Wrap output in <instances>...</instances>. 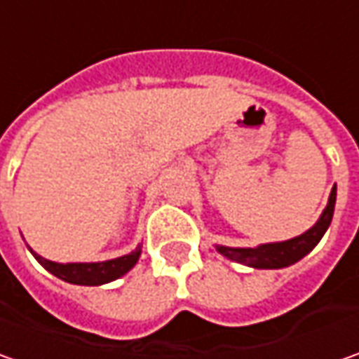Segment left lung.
<instances>
[{"instance_id": "left-lung-1", "label": "left lung", "mask_w": 359, "mask_h": 359, "mask_svg": "<svg viewBox=\"0 0 359 359\" xmlns=\"http://www.w3.org/2000/svg\"><path fill=\"white\" fill-rule=\"evenodd\" d=\"M336 208V186L332 187L327 205L324 208L318 222L302 236H296L292 240L271 241V243H259L255 248H229V245H215V250L224 257L231 262H238L243 266H250L255 269H282L287 266H294L302 257L310 254L311 250L320 243L324 233L332 224Z\"/></svg>"}]
</instances>
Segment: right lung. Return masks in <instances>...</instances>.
I'll return each instance as SVG.
<instances>
[{
	"label": "right lung",
	"mask_w": 359,
	"mask_h": 359,
	"mask_svg": "<svg viewBox=\"0 0 359 359\" xmlns=\"http://www.w3.org/2000/svg\"><path fill=\"white\" fill-rule=\"evenodd\" d=\"M29 252L34 257L48 269L49 273H53L55 278H60L63 282L76 283V285H104V283L114 282L121 276H126L140 259L142 255V245H137L133 252L126 255H119L116 259H105V262H76V264H57L46 259L39 254H35L29 248Z\"/></svg>",
	"instance_id": "add662e5"
}]
</instances>
